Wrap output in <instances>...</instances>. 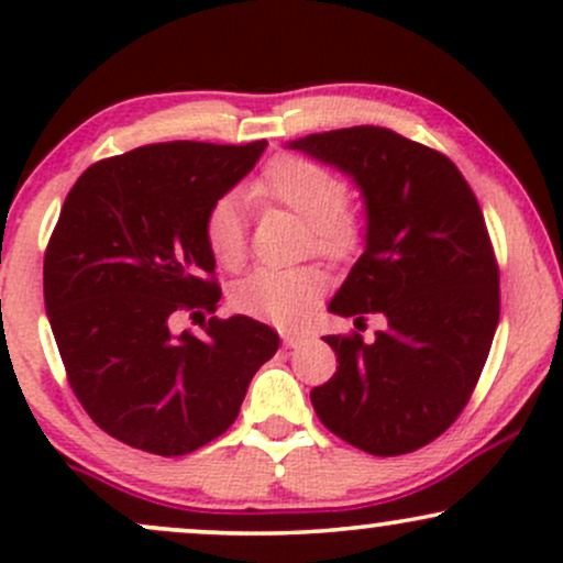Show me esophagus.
<instances>
[{"instance_id":"obj_1","label":"esophagus","mask_w":563,"mask_h":563,"mask_svg":"<svg viewBox=\"0 0 563 563\" xmlns=\"http://www.w3.org/2000/svg\"><path fill=\"white\" fill-rule=\"evenodd\" d=\"M303 341H307V335H303V333H296V331H286V333H283V344H286L288 349L301 346Z\"/></svg>"}]
</instances>
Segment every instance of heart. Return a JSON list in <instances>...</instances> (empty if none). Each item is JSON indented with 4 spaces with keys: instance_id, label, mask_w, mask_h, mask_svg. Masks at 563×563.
<instances>
[{
    "instance_id": "heart-1",
    "label": "heart",
    "mask_w": 563,
    "mask_h": 563,
    "mask_svg": "<svg viewBox=\"0 0 563 563\" xmlns=\"http://www.w3.org/2000/svg\"><path fill=\"white\" fill-rule=\"evenodd\" d=\"M249 198L260 206L286 209L303 222V249L328 262H344L363 245L365 217L344 203L346 183L312 158L283 153L264 166L249 187ZM203 238L219 267L238 269L249 256L241 206L219 198L203 219ZM325 280L318 269H254L230 290L238 312L251 318L294 325L320 301Z\"/></svg>"
}]
</instances>
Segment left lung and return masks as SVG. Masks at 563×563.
<instances>
[{
	"mask_svg": "<svg viewBox=\"0 0 563 563\" xmlns=\"http://www.w3.org/2000/svg\"><path fill=\"white\" fill-rule=\"evenodd\" d=\"M357 183L365 251L333 296L341 318L384 314L376 339L325 335L333 378L312 405L328 431L378 457L434 442L468 405L500 320V273L466 177L444 153L384 126L288 142Z\"/></svg>",
	"mask_w": 563,
	"mask_h": 563,
	"instance_id": "1",
	"label": "left lung"
}]
</instances>
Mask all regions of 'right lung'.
I'll return each mask as SVG.
<instances>
[{"mask_svg":"<svg viewBox=\"0 0 563 563\" xmlns=\"http://www.w3.org/2000/svg\"><path fill=\"white\" fill-rule=\"evenodd\" d=\"M267 147L158 142L102 158L70 187L44 254V307L87 416L129 448L187 455L222 437L277 352L264 322L179 314L222 299L203 219Z\"/></svg>","mask_w":563,"mask_h":563,"instance_id":"add662e5","label":"right lung"}]
</instances>
